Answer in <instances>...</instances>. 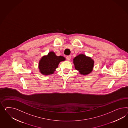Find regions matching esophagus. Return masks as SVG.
Segmentation results:
<instances>
[{
    "mask_svg": "<svg viewBox=\"0 0 128 128\" xmlns=\"http://www.w3.org/2000/svg\"><path fill=\"white\" fill-rule=\"evenodd\" d=\"M71 58V55H68V56H67L66 57V59L68 60V61H69V60H70Z\"/></svg>",
    "mask_w": 128,
    "mask_h": 128,
    "instance_id": "1",
    "label": "esophagus"
}]
</instances>
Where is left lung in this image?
Returning a JSON list of instances; mask_svg holds the SVG:
<instances>
[{
    "label": "left lung",
    "mask_w": 128,
    "mask_h": 128,
    "mask_svg": "<svg viewBox=\"0 0 128 128\" xmlns=\"http://www.w3.org/2000/svg\"><path fill=\"white\" fill-rule=\"evenodd\" d=\"M75 68L82 75H87L93 70L94 61L90 57L85 54H80L73 60Z\"/></svg>",
    "instance_id": "8db88e82"
}]
</instances>
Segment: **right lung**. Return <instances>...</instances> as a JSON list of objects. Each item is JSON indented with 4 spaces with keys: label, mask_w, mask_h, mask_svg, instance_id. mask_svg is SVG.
<instances>
[{
    "label": "right lung",
    "mask_w": 128,
    "mask_h": 128,
    "mask_svg": "<svg viewBox=\"0 0 128 128\" xmlns=\"http://www.w3.org/2000/svg\"><path fill=\"white\" fill-rule=\"evenodd\" d=\"M65 60L63 56H56L54 52H49L48 55L43 56L39 62L40 72L44 75L52 74L58 68L60 62Z\"/></svg>",
    "instance_id": "right-lung-1"
}]
</instances>
